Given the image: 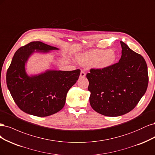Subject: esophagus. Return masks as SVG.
Instances as JSON below:
<instances>
[{
  "instance_id": "esophagus-1",
  "label": "esophagus",
  "mask_w": 155,
  "mask_h": 155,
  "mask_svg": "<svg viewBox=\"0 0 155 155\" xmlns=\"http://www.w3.org/2000/svg\"><path fill=\"white\" fill-rule=\"evenodd\" d=\"M85 76H86V73H85L84 71L82 70V71H81V74H80V77H81V78H83V77H84Z\"/></svg>"
}]
</instances>
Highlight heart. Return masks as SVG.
Segmentation results:
<instances>
[{
    "instance_id": "heart-1",
    "label": "heart",
    "mask_w": 155,
    "mask_h": 155,
    "mask_svg": "<svg viewBox=\"0 0 155 155\" xmlns=\"http://www.w3.org/2000/svg\"><path fill=\"white\" fill-rule=\"evenodd\" d=\"M117 54L113 49H93L84 53L77 58L82 66L91 65L98 69H106L116 62Z\"/></svg>"
}]
</instances>
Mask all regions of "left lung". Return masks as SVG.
<instances>
[{"mask_svg":"<svg viewBox=\"0 0 155 155\" xmlns=\"http://www.w3.org/2000/svg\"><path fill=\"white\" fill-rule=\"evenodd\" d=\"M122 56L106 69L92 68L86 74L89 102L96 112L118 117L131 111L146 93L149 82L143 57L120 41Z\"/></svg>","mask_w":155,"mask_h":155,"instance_id":"8db88e82","label":"left lung"}]
</instances>
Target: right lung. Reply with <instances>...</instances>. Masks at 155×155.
Returning a JSON list of instances; mask_svg holds the SVG:
<instances>
[{"label": "right lung", "mask_w": 155, "mask_h": 155, "mask_svg": "<svg viewBox=\"0 0 155 155\" xmlns=\"http://www.w3.org/2000/svg\"><path fill=\"white\" fill-rule=\"evenodd\" d=\"M54 49H58L39 41L29 42L15 52L8 69V88L17 106L28 114L43 117L61 111L68 91L78 79L80 69L48 70L37 75H28L25 64L35 50L47 53Z\"/></svg>", "instance_id": "right-lung-1"}]
</instances>
